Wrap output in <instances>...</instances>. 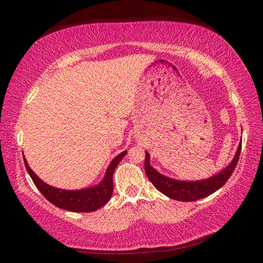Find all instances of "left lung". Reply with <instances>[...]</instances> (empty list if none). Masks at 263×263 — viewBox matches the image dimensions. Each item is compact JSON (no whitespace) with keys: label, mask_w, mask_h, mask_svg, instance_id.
<instances>
[{"label":"left lung","mask_w":263,"mask_h":263,"mask_svg":"<svg viewBox=\"0 0 263 263\" xmlns=\"http://www.w3.org/2000/svg\"><path fill=\"white\" fill-rule=\"evenodd\" d=\"M240 151L241 144L238 147L233 162L230 163L226 169L220 171L216 176L203 181L185 182L173 180L162 176V174L157 172L153 166L149 164L148 153H146L145 158V171L148 179L153 183L154 186L164 195L181 202H192L196 200H201L203 197L213 194L225 184L236 168L238 159H239L240 156Z\"/></svg>","instance_id":"left-lung-1"}]
</instances>
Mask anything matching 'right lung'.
Instances as JSON below:
<instances>
[{
  "label": "right lung",
  "instance_id": "1",
  "mask_svg": "<svg viewBox=\"0 0 263 263\" xmlns=\"http://www.w3.org/2000/svg\"><path fill=\"white\" fill-rule=\"evenodd\" d=\"M126 153L127 151H123L122 154H119L113 159V161L110 162L107 168L104 180L99 185L79 191L60 190L46 184L45 182H43L31 171L29 165L27 164L25 157H24V162H25L26 170L28 171L34 184L39 190V192L46 197V200H48L51 204L62 210L79 213H89L101 209L112 197L114 189L113 173L117 164L122 160V158L126 155Z\"/></svg>",
  "mask_w": 263,
  "mask_h": 263
}]
</instances>
